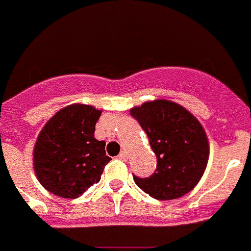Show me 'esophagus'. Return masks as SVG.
Here are the masks:
<instances>
[{
    "mask_svg": "<svg viewBox=\"0 0 251 251\" xmlns=\"http://www.w3.org/2000/svg\"><path fill=\"white\" fill-rule=\"evenodd\" d=\"M119 159H122V161H127L128 159V153L126 152V151H122L121 153H119Z\"/></svg>",
    "mask_w": 251,
    "mask_h": 251,
    "instance_id": "1",
    "label": "esophagus"
}]
</instances>
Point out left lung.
<instances>
[{
	"instance_id": "obj_1",
	"label": "left lung",
	"mask_w": 251,
	"mask_h": 251,
	"mask_svg": "<svg viewBox=\"0 0 251 251\" xmlns=\"http://www.w3.org/2000/svg\"><path fill=\"white\" fill-rule=\"evenodd\" d=\"M130 115L147 133L157 157L153 175H133L136 185L156 200H175L191 191L208 161L207 137L200 122L183 106L163 99L134 106Z\"/></svg>"
}]
</instances>
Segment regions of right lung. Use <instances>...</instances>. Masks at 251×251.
I'll return each instance as SVG.
<instances>
[{
	"mask_svg": "<svg viewBox=\"0 0 251 251\" xmlns=\"http://www.w3.org/2000/svg\"><path fill=\"white\" fill-rule=\"evenodd\" d=\"M101 112L92 105L73 104L45 124L34 150V168L39 182L51 194L76 199L100 181L110 161L105 142L94 138Z\"/></svg>",
	"mask_w": 251,
	"mask_h": 251,
	"instance_id": "obj_1",
	"label": "right lung"
}]
</instances>
